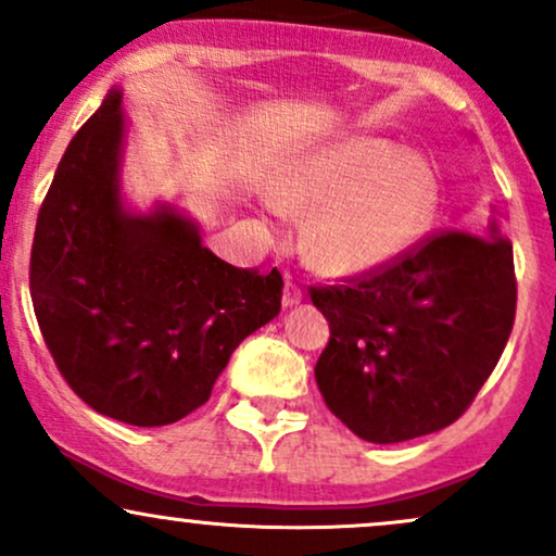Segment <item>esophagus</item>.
Returning a JSON list of instances; mask_svg holds the SVG:
<instances>
[{
    "label": "esophagus",
    "mask_w": 556,
    "mask_h": 556,
    "mask_svg": "<svg viewBox=\"0 0 556 556\" xmlns=\"http://www.w3.org/2000/svg\"><path fill=\"white\" fill-rule=\"evenodd\" d=\"M300 300H303V292H300V287L292 282L290 277L285 279V292H282V305L285 308H292V305H298Z\"/></svg>",
    "instance_id": "esophagus-1"
}]
</instances>
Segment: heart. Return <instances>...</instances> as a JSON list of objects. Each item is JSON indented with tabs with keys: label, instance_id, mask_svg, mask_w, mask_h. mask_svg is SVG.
Here are the masks:
<instances>
[{
	"label": "heart",
	"instance_id": "obj_1",
	"mask_svg": "<svg viewBox=\"0 0 556 556\" xmlns=\"http://www.w3.org/2000/svg\"><path fill=\"white\" fill-rule=\"evenodd\" d=\"M318 271L355 277L392 264L431 232L442 180L424 156L387 138H348L305 156L279 185Z\"/></svg>",
	"mask_w": 556,
	"mask_h": 556
}]
</instances>
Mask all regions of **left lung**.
I'll return each mask as SVG.
<instances>
[{
	"instance_id": "obj_1",
	"label": "left lung",
	"mask_w": 556,
	"mask_h": 556,
	"mask_svg": "<svg viewBox=\"0 0 556 556\" xmlns=\"http://www.w3.org/2000/svg\"><path fill=\"white\" fill-rule=\"evenodd\" d=\"M329 321L316 384L355 437L397 444L455 424L494 371L518 303L513 242L446 229L348 285L314 287Z\"/></svg>"
}]
</instances>
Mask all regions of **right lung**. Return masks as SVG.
<instances>
[{"instance_id": "add662e5", "label": "right lung", "mask_w": 556, "mask_h": 556, "mask_svg": "<svg viewBox=\"0 0 556 556\" xmlns=\"http://www.w3.org/2000/svg\"><path fill=\"white\" fill-rule=\"evenodd\" d=\"M123 91L70 140L41 203L30 298L49 353L101 416L167 426L212 397L248 334L282 308V274L238 269L172 203L125 206Z\"/></svg>"}]
</instances>
